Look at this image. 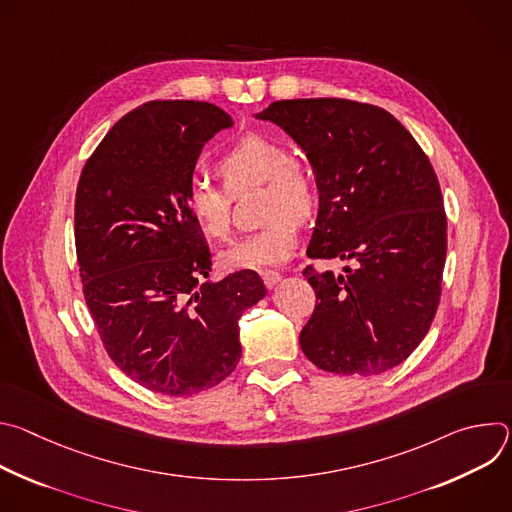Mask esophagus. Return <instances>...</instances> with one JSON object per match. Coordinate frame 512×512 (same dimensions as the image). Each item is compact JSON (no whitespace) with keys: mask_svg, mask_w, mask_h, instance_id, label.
I'll return each instance as SVG.
<instances>
[{"mask_svg":"<svg viewBox=\"0 0 512 512\" xmlns=\"http://www.w3.org/2000/svg\"><path fill=\"white\" fill-rule=\"evenodd\" d=\"M261 277H263V283H265L269 289H273V287L281 281V275H279L277 271H271V269L261 271Z\"/></svg>","mask_w":512,"mask_h":512,"instance_id":"obj_1","label":"esophagus"}]
</instances>
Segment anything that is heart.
<instances>
[{"label":"heart","mask_w":512,"mask_h":512,"mask_svg":"<svg viewBox=\"0 0 512 512\" xmlns=\"http://www.w3.org/2000/svg\"><path fill=\"white\" fill-rule=\"evenodd\" d=\"M223 184L194 178L186 190V210L202 235L225 241L231 235L233 196L263 186L261 216L267 225L221 253L231 269H263L285 263L300 241V224L318 208V184L308 168L291 158L285 143L265 135H245L218 158Z\"/></svg>","instance_id":"1"}]
</instances>
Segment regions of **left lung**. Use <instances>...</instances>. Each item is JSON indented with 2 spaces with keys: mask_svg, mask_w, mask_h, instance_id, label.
<instances>
[{
  "mask_svg": "<svg viewBox=\"0 0 512 512\" xmlns=\"http://www.w3.org/2000/svg\"><path fill=\"white\" fill-rule=\"evenodd\" d=\"M255 117L279 125L312 164L320 208L308 257L354 263L340 275L304 269L316 291L304 354L336 375L397 367L442 296L448 221L427 156L391 113L367 103L291 99Z\"/></svg>",
  "mask_w": 512,
  "mask_h": 512,
  "instance_id": "obj_1",
  "label": "left lung"
}]
</instances>
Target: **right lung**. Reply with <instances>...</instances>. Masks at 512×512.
Masks as SVG:
<instances>
[{"label": "right lung", "mask_w": 512, "mask_h": 512, "mask_svg": "<svg viewBox=\"0 0 512 512\" xmlns=\"http://www.w3.org/2000/svg\"><path fill=\"white\" fill-rule=\"evenodd\" d=\"M229 127L212 103H143L111 127L79 180L89 312L109 358L154 393L186 397L227 379L241 358L239 318L267 294L251 269L200 283L212 263L186 190L204 143Z\"/></svg>", "instance_id": "1"}]
</instances>
